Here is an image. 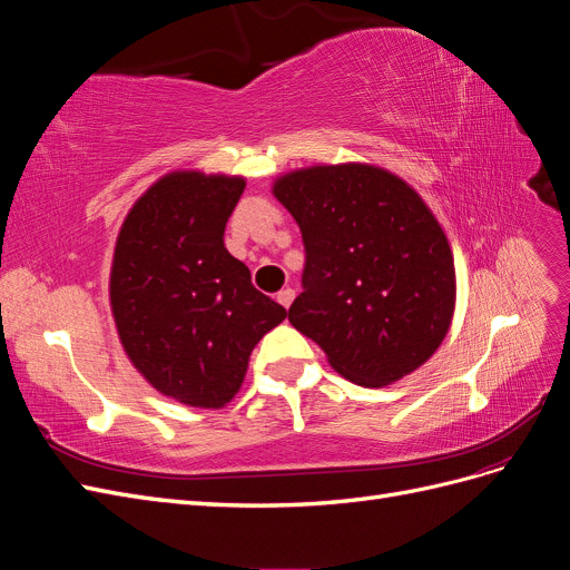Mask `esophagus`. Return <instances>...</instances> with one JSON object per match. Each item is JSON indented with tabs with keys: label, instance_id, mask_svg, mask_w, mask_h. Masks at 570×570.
Listing matches in <instances>:
<instances>
[{
	"label": "esophagus",
	"instance_id": "34e87169",
	"mask_svg": "<svg viewBox=\"0 0 570 570\" xmlns=\"http://www.w3.org/2000/svg\"><path fill=\"white\" fill-rule=\"evenodd\" d=\"M292 299H295V289H292V287H285V289L278 292V302H281L285 308L292 304Z\"/></svg>",
	"mask_w": 570,
	"mask_h": 570
}]
</instances>
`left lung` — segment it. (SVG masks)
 <instances>
[{
	"mask_svg": "<svg viewBox=\"0 0 570 570\" xmlns=\"http://www.w3.org/2000/svg\"><path fill=\"white\" fill-rule=\"evenodd\" d=\"M273 193L306 254L289 323L356 385L383 387L425 364L450 331L456 281L423 199L366 164L295 170Z\"/></svg>",
	"mask_w": 570,
	"mask_h": 570,
	"instance_id": "obj_1",
	"label": "left lung"
}]
</instances>
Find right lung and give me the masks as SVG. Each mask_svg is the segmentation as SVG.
<instances>
[{"label":"right lung","instance_id":"obj_1","mask_svg":"<svg viewBox=\"0 0 570 570\" xmlns=\"http://www.w3.org/2000/svg\"><path fill=\"white\" fill-rule=\"evenodd\" d=\"M243 178L168 174L135 202L116 239L111 308L132 366L187 406L228 404L256 342L287 312L223 245Z\"/></svg>","mask_w":570,"mask_h":570}]
</instances>
